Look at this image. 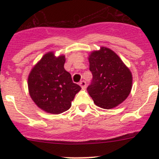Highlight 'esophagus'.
Wrapping results in <instances>:
<instances>
[{
	"label": "esophagus",
	"instance_id": "esophagus-1",
	"mask_svg": "<svg viewBox=\"0 0 159 159\" xmlns=\"http://www.w3.org/2000/svg\"><path fill=\"white\" fill-rule=\"evenodd\" d=\"M79 84H80V86H81V89H86V85H87V84H86V82L84 81H81V82H80Z\"/></svg>",
	"mask_w": 159,
	"mask_h": 159
}]
</instances>
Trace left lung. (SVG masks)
Masks as SVG:
<instances>
[{
    "label": "left lung",
    "mask_w": 159,
    "mask_h": 159,
    "mask_svg": "<svg viewBox=\"0 0 159 159\" xmlns=\"http://www.w3.org/2000/svg\"><path fill=\"white\" fill-rule=\"evenodd\" d=\"M89 61L93 79L87 91L94 104L111 109L122 103L132 88L129 68L116 53L105 47L91 52Z\"/></svg>",
    "instance_id": "obj_1"
}]
</instances>
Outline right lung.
<instances>
[{
    "instance_id": "right-lung-1",
    "label": "right lung",
    "mask_w": 159,
    "mask_h": 159,
    "mask_svg": "<svg viewBox=\"0 0 159 159\" xmlns=\"http://www.w3.org/2000/svg\"><path fill=\"white\" fill-rule=\"evenodd\" d=\"M65 56L53 51L44 54L33 67L28 78L29 94L37 106L47 113L61 114L68 110L81 88L72 81L64 68Z\"/></svg>"
}]
</instances>
